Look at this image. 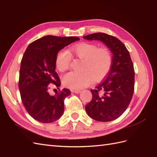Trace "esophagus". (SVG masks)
I'll list each match as a JSON object with an SVG mask.
<instances>
[{"label": "esophagus", "instance_id": "esophagus-1", "mask_svg": "<svg viewBox=\"0 0 157 157\" xmlns=\"http://www.w3.org/2000/svg\"><path fill=\"white\" fill-rule=\"evenodd\" d=\"M71 92L73 93H77V94H78V93L81 92V90H71Z\"/></svg>", "mask_w": 157, "mask_h": 157}]
</instances>
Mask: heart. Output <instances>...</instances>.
<instances>
[{
    "label": "heart",
    "mask_w": 157,
    "mask_h": 157,
    "mask_svg": "<svg viewBox=\"0 0 157 157\" xmlns=\"http://www.w3.org/2000/svg\"><path fill=\"white\" fill-rule=\"evenodd\" d=\"M69 54L83 60L81 73L69 72L62 78L63 84L69 88L79 90L88 86L94 79L101 80L107 75L113 62L111 52L106 48H98L92 43L82 42L70 48ZM71 60L65 52L60 51L55 59V67L57 71L63 73L69 69Z\"/></svg>",
    "instance_id": "heart-1"
}]
</instances>
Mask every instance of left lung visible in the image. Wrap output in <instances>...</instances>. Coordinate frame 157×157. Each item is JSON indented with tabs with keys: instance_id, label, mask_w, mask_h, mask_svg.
<instances>
[{
	"instance_id": "obj_1",
	"label": "left lung",
	"mask_w": 157,
	"mask_h": 157,
	"mask_svg": "<svg viewBox=\"0 0 157 157\" xmlns=\"http://www.w3.org/2000/svg\"><path fill=\"white\" fill-rule=\"evenodd\" d=\"M89 40H101L113 53V62L106 78L90 90L92 101L86 111L98 121H111L119 117L128 109L134 92L135 72L129 52L123 42L115 36L95 33L84 36Z\"/></svg>"
}]
</instances>
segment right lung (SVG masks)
<instances>
[{"instance_id": "obj_1", "label": "right lung", "mask_w": 157, "mask_h": 157, "mask_svg": "<svg viewBox=\"0 0 157 157\" xmlns=\"http://www.w3.org/2000/svg\"><path fill=\"white\" fill-rule=\"evenodd\" d=\"M79 40L75 36H46L30 43L23 55L19 78L21 101L29 115L40 122H54L64 112V100L71 91L59 88L55 59L59 51ZM51 83L59 89L55 96L48 92Z\"/></svg>"}]
</instances>
